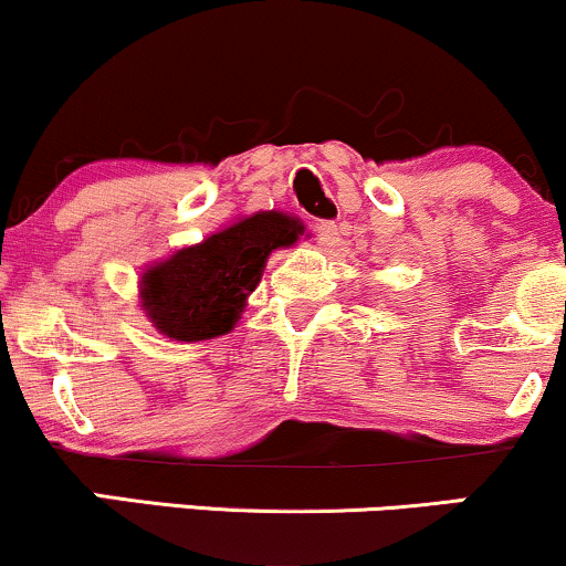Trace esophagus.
<instances>
[{"mask_svg":"<svg viewBox=\"0 0 566 566\" xmlns=\"http://www.w3.org/2000/svg\"><path fill=\"white\" fill-rule=\"evenodd\" d=\"M314 233L324 247L340 244V229H337L333 220H319V223H314Z\"/></svg>","mask_w":566,"mask_h":566,"instance_id":"obj_1","label":"esophagus"}]
</instances>
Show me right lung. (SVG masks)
<instances>
[{"label":"right lung","mask_w":566,"mask_h":566,"mask_svg":"<svg viewBox=\"0 0 566 566\" xmlns=\"http://www.w3.org/2000/svg\"><path fill=\"white\" fill-rule=\"evenodd\" d=\"M303 226L284 212H258L186 247L143 274V308L175 340L226 335L258 287L265 258L290 247Z\"/></svg>","instance_id":"obj_1"}]
</instances>
